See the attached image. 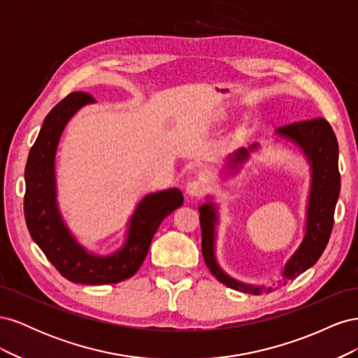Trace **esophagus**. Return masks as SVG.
Listing matches in <instances>:
<instances>
[{"label":"esophagus","instance_id":"obj_1","mask_svg":"<svg viewBox=\"0 0 358 358\" xmlns=\"http://www.w3.org/2000/svg\"><path fill=\"white\" fill-rule=\"evenodd\" d=\"M185 191H187V194H188L189 197H200L201 194L206 191V185H204V182L200 180V179L199 180H192V182L188 183Z\"/></svg>","mask_w":358,"mask_h":358}]
</instances>
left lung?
Masks as SVG:
<instances>
[{
    "label": "left lung",
    "mask_w": 358,
    "mask_h": 358,
    "mask_svg": "<svg viewBox=\"0 0 358 358\" xmlns=\"http://www.w3.org/2000/svg\"><path fill=\"white\" fill-rule=\"evenodd\" d=\"M275 142L296 148L305 157L310 171L309 196L306 203L303 239L297 249L280 267V282L296 279L306 272L324 252L333 229V215L341 192L339 175V146L330 124L318 117L312 121L296 122L280 127L275 131ZM259 143L248 148H239L224 158L221 178L236 176L248 161L251 152H257ZM206 203L199 206L201 224V252L210 273L229 288L246 292V294H263L272 291L268 285H254L230 276L218 263L216 257V239L220 227V204L213 201V196H206Z\"/></svg>",
    "instance_id": "1"
}]
</instances>
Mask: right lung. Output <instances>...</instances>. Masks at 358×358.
Returning a JSON list of instances; mask_svg holds the SVG:
<instances>
[{"mask_svg": "<svg viewBox=\"0 0 358 358\" xmlns=\"http://www.w3.org/2000/svg\"><path fill=\"white\" fill-rule=\"evenodd\" d=\"M91 95L73 92L43 121L25 167L24 212L28 231L58 272L74 284L106 285L131 278L142 266L161 221L183 204L182 191L148 192L128 218L124 241L110 254H96L82 245L61 213L57 183V150L70 119L94 104Z\"/></svg>", "mask_w": 358, "mask_h": 358, "instance_id": "add662e5", "label": "right lung"}]
</instances>
